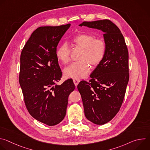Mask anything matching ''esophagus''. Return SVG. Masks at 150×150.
I'll return each mask as SVG.
<instances>
[{"instance_id":"esophagus-1","label":"esophagus","mask_w":150,"mask_h":150,"mask_svg":"<svg viewBox=\"0 0 150 150\" xmlns=\"http://www.w3.org/2000/svg\"><path fill=\"white\" fill-rule=\"evenodd\" d=\"M73 81H74V83L75 86H77L79 82H80V79H78V78H74V79H73Z\"/></svg>"}]
</instances>
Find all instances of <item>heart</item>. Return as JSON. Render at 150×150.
<instances>
[{
	"label": "heart",
	"mask_w": 150,
	"mask_h": 150,
	"mask_svg": "<svg viewBox=\"0 0 150 150\" xmlns=\"http://www.w3.org/2000/svg\"><path fill=\"white\" fill-rule=\"evenodd\" d=\"M75 47L82 49L79 61L74 62L64 70L67 77L80 78L86 76L90 71V65L93 67L99 65L103 61L106 52L107 46L105 41L87 33H79L72 38ZM57 58L63 64L71 60L70 47L66 42L59 45L56 50Z\"/></svg>",
	"instance_id": "1"
}]
</instances>
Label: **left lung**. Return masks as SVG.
I'll return each instance as SVG.
<instances>
[{
	"mask_svg": "<svg viewBox=\"0 0 150 150\" xmlns=\"http://www.w3.org/2000/svg\"><path fill=\"white\" fill-rule=\"evenodd\" d=\"M79 26L104 33L107 49L103 61L88 82L81 81L77 86L85 117L96 125H104L116 115L123 101L129 78L128 50L120 30L109 19L84 21Z\"/></svg>",
	"mask_w": 150,
	"mask_h": 150,
	"instance_id": "8db88e82",
	"label": "left lung"
}]
</instances>
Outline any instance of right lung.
<instances>
[{"mask_svg": "<svg viewBox=\"0 0 150 150\" xmlns=\"http://www.w3.org/2000/svg\"><path fill=\"white\" fill-rule=\"evenodd\" d=\"M70 25L38 27L20 56L19 82L26 108L34 119L49 126L59 123L65 117L69 95L75 88L72 79L56 85L62 76L56 55L57 46Z\"/></svg>", "mask_w": 150, "mask_h": 150, "instance_id": "obj_1", "label": "right lung"}]
</instances>
